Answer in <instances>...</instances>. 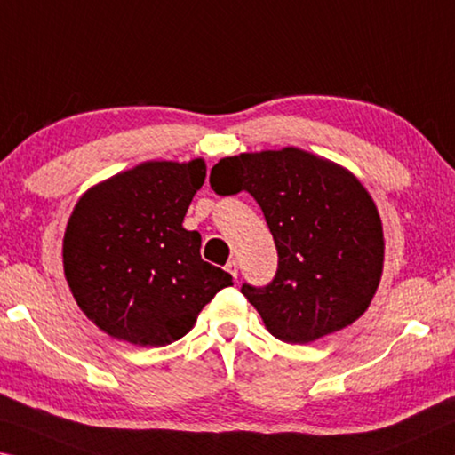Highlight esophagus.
<instances>
[{"label": "esophagus", "instance_id": "obj_1", "mask_svg": "<svg viewBox=\"0 0 455 455\" xmlns=\"http://www.w3.org/2000/svg\"><path fill=\"white\" fill-rule=\"evenodd\" d=\"M225 269H227V271L230 273V275H233L235 279H236V275H239V263H236L235 259H233V261H228V263H227Z\"/></svg>", "mask_w": 455, "mask_h": 455}]
</instances>
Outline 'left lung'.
I'll return each instance as SVG.
<instances>
[{
	"label": "left lung",
	"instance_id": "8db88e82",
	"mask_svg": "<svg viewBox=\"0 0 455 455\" xmlns=\"http://www.w3.org/2000/svg\"><path fill=\"white\" fill-rule=\"evenodd\" d=\"M211 186L247 190L269 225L275 279L241 291L273 336L307 344L369 309L383 277L385 235L377 204L350 170L290 146L222 157Z\"/></svg>",
	"mask_w": 455,
	"mask_h": 455
}]
</instances>
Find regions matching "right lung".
Returning <instances> with one entry per match:
<instances>
[{
	"instance_id": "1",
	"label": "right lung",
	"mask_w": 455,
	"mask_h": 455,
	"mask_svg": "<svg viewBox=\"0 0 455 455\" xmlns=\"http://www.w3.org/2000/svg\"><path fill=\"white\" fill-rule=\"evenodd\" d=\"M206 162L151 160L91 186L62 239L64 277L83 314L115 340L165 346L188 334L233 277L202 261L182 227Z\"/></svg>"
}]
</instances>
